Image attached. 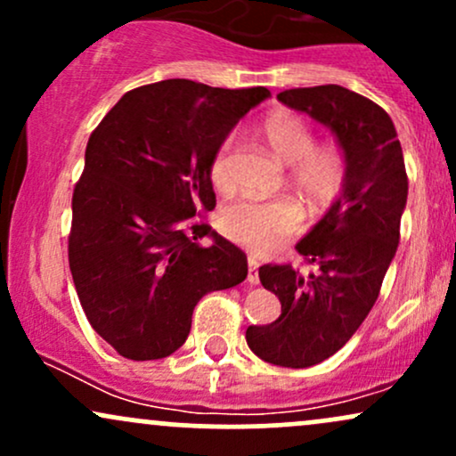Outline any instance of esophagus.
I'll return each instance as SVG.
<instances>
[{"mask_svg":"<svg viewBox=\"0 0 456 456\" xmlns=\"http://www.w3.org/2000/svg\"><path fill=\"white\" fill-rule=\"evenodd\" d=\"M246 281L250 285H257L259 282V261L255 257H248V276H246Z\"/></svg>","mask_w":456,"mask_h":456,"instance_id":"obj_1","label":"esophagus"}]
</instances>
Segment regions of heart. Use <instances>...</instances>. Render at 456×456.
I'll use <instances>...</instances> for the list:
<instances>
[{"instance_id":"b5f03b06","label":"heart","mask_w":456,"mask_h":456,"mask_svg":"<svg viewBox=\"0 0 456 456\" xmlns=\"http://www.w3.org/2000/svg\"><path fill=\"white\" fill-rule=\"evenodd\" d=\"M261 137L276 159L291 167V184L308 206H326L343 191L347 162L334 143L315 145L313 128L302 115L276 109L261 122ZM210 180L218 191L232 186V141L224 139L210 160ZM218 227L224 238L250 250L274 248L300 232L302 208L294 199H238L221 210Z\"/></svg>"}]
</instances>
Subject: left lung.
Instances as JSON below:
<instances>
[{
  "label": "left lung",
  "mask_w": 456,
  "mask_h": 456,
  "mask_svg": "<svg viewBox=\"0 0 456 456\" xmlns=\"http://www.w3.org/2000/svg\"><path fill=\"white\" fill-rule=\"evenodd\" d=\"M276 98L332 130L347 162L341 195L296 244L315 272L261 265V285L279 296L281 317L246 330L261 360L306 369L337 354L378 300L399 246L407 174L390 115L369 98L341 86L296 87Z\"/></svg>",
  "instance_id": "obj_1"
}]
</instances>
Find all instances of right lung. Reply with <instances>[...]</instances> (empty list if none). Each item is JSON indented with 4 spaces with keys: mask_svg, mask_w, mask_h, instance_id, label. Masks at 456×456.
<instances>
[{
    "mask_svg": "<svg viewBox=\"0 0 456 456\" xmlns=\"http://www.w3.org/2000/svg\"><path fill=\"white\" fill-rule=\"evenodd\" d=\"M268 96L167 78L124 94L87 141L68 261L87 322L124 358L174 354L197 302L248 274L242 250L195 216L216 206L214 151Z\"/></svg>",
    "mask_w": 456,
    "mask_h": 456,
    "instance_id": "obj_1",
    "label": "right lung"
}]
</instances>
